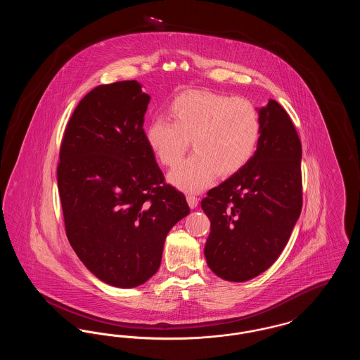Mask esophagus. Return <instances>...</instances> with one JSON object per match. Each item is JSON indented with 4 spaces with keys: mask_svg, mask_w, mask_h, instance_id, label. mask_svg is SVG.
<instances>
[{
    "mask_svg": "<svg viewBox=\"0 0 360 360\" xmlns=\"http://www.w3.org/2000/svg\"><path fill=\"white\" fill-rule=\"evenodd\" d=\"M186 200H188V206H190L191 209H194V207H197V205H198V198H197L195 195H191V194H188Z\"/></svg>",
    "mask_w": 360,
    "mask_h": 360,
    "instance_id": "obj_1",
    "label": "esophagus"
}]
</instances>
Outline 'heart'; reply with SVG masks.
<instances>
[{"label": "heart", "instance_id": "1", "mask_svg": "<svg viewBox=\"0 0 360 360\" xmlns=\"http://www.w3.org/2000/svg\"><path fill=\"white\" fill-rule=\"evenodd\" d=\"M169 115L170 120L156 116L150 121L144 136L155 158L169 167L184 158L191 140L194 154L169 174V181L181 190L202 191L217 174L239 172L257 153L262 119L250 100L186 91L172 100Z\"/></svg>", "mask_w": 360, "mask_h": 360}]
</instances>
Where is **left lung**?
<instances>
[{"label":"left lung","mask_w":360,"mask_h":360,"mask_svg":"<svg viewBox=\"0 0 360 360\" xmlns=\"http://www.w3.org/2000/svg\"><path fill=\"white\" fill-rule=\"evenodd\" d=\"M259 112L257 153L201 201L210 220L206 263L231 282L250 281L274 263L302 207V147L297 131L275 100Z\"/></svg>","instance_id":"obj_1"}]
</instances>
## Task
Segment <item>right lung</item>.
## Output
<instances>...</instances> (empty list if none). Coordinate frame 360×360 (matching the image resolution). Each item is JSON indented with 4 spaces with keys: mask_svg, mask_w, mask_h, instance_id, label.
Returning <instances> with one entry per match:
<instances>
[{
    "mask_svg": "<svg viewBox=\"0 0 360 360\" xmlns=\"http://www.w3.org/2000/svg\"><path fill=\"white\" fill-rule=\"evenodd\" d=\"M150 98L137 81L97 86L75 108L59 154L70 244L90 273L122 289L158 271L167 233L190 212L146 141Z\"/></svg>",
    "mask_w": 360,
    "mask_h": 360,
    "instance_id": "add662e5",
    "label": "right lung"
}]
</instances>
